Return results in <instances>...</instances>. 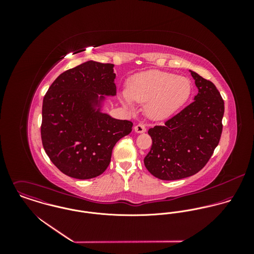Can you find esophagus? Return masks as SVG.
Here are the masks:
<instances>
[{
	"instance_id": "34e87169",
	"label": "esophagus",
	"mask_w": 254,
	"mask_h": 254,
	"mask_svg": "<svg viewBox=\"0 0 254 254\" xmlns=\"http://www.w3.org/2000/svg\"><path fill=\"white\" fill-rule=\"evenodd\" d=\"M135 132H137V133H144L145 132V126L144 124H138V125H136L135 126Z\"/></svg>"
}]
</instances>
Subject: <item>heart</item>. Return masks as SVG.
Returning a JSON list of instances; mask_svg holds the SVG:
<instances>
[{"label": "heart", "instance_id": "1", "mask_svg": "<svg viewBox=\"0 0 254 254\" xmlns=\"http://www.w3.org/2000/svg\"><path fill=\"white\" fill-rule=\"evenodd\" d=\"M190 81L184 76L160 70L138 73L130 78L127 91L121 94L125 108L134 103L146 104L145 110L153 119H164L175 113L190 99Z\"/></svg>", "mask_w": 254, "mask_h": 254}]
</instances>
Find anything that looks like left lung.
<instances>
[{
	"label": "left lung",
	"mask_w": 254,
	"mask_h": 254,
	"mask_svg": "<svg viewBox=\"0 0 254 254\" xmlns=\"http://www.w3.org/2000/svg\"><path fill=\"white\" fill-rule=\"evenodd\" d=\"M190 72L198 89L194 101L164 125L147 132L152 145L144 163L160 180H179L200 171L221 138L224 101L211 81Z\"/></svg>",
	"instance_id": "left-lung-1"
}]
</instances>
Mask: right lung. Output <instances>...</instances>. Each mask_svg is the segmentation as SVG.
I'll return each mask as SVG.
<instances>
[{
    "instance_id": "right-lung-1",
    "label": "right lung",
    "mask_w": 254,
    "mask_h": 254,
    "mask_svg": "<svg viewBox=\"0 0 254 254\" xmlns=\"http://www.w3.org/2000/svg\"><path fill=\"white\" fill-rule=\"evenodd\" d=\"M113 64L86 62L62 73L43 100L41 138L51 161L65 175L91 179L103 174L112 148L133 123L101 111L115 96Z\"/></svg>"
}]
</instances>
